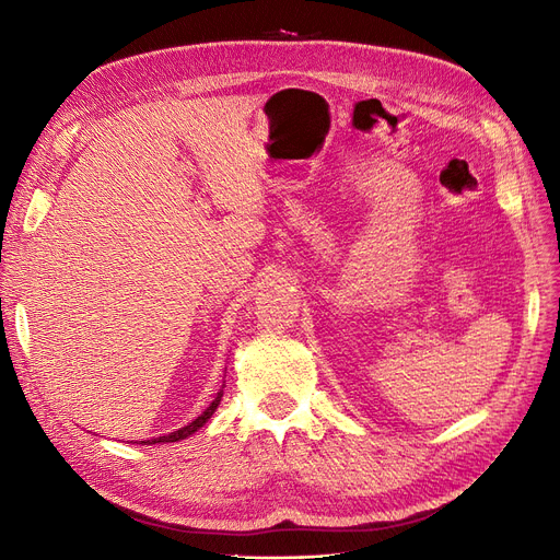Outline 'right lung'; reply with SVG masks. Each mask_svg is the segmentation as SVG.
Returning a JSON list of instances; mask_svg holds the SVG:
<instances>
[{"label": "right lung", "mask_w": 560, "mask_h": 560, "mask_svg": "<svg viewBox=\"0 0 560 560\" xmlns=\"http://www.w3.org/2000/svg\"><path fill=\"white\" fill-rule=\"evenodd\" d=\"M221 396H223V389L217 394V398L214 401L209 404V408L198 417V419H194L189 425H184V429H179V431H175V433H168V435H162V438H152V440H145V442H137V444H156V442H179V440H184V438H189V435H194L198 429H202V425L209 421V417L217 412V408H219V404H221Z\"/></svg>", "instance_id": "add662e5"}]
</instances>
